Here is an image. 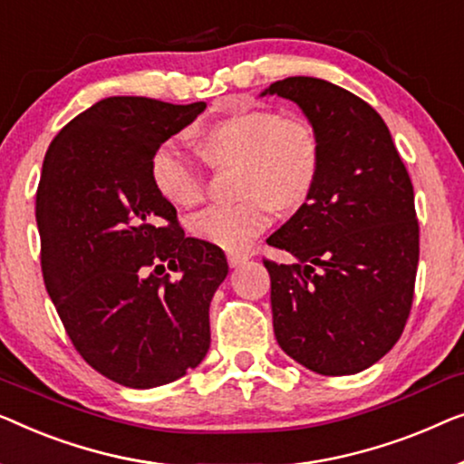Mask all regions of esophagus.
<instances>
[{"label":"esophagus","mask_w":464,"mask_h":464,"mask_svg":"<svg viewBox=\"0 0 464 464\" xmlns=\"http://www.w3.org/2000/svg\"><path fill=\"white\" fill-rule=\"evenodd\" d=\"M247 258H250V254H246V252H229V254H227V263H229V266H239L241 263H246Z\"/></svg>","instance_id":"1"}]
</instances>
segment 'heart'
<instances>
[{"instance_id":"b5f03b06","label":"heart","mask_w":464,"mask_h":464,"mask_svg":"<svg viewBox=\"0 0 464 464\" xmlns=\"http://www.w3.org/2000/svg\"><path fill=\"white\" fill-rule=\"evenodd\" d=\"M199 142L212 164L239 166L235 191L241 199L188 218L195 237L225 250H241L265 231L273 206L292 210L304 204L322 169V142L311 121L266 107L235 104L208 123ZM149 169L155 188L172 204L188 208L204 199V169L176 139L155 147Z\"/></svg>"}]
</instances>
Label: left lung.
I'll return each instance as SVG.
<instances>
[{"label": "left lung", "mask_w": 464, "mask_h": 464, "mask_svg": "<svg viewBox=\"0 0 464 464\" xmlns=\"http://www.w3.org/2000/svg\"><path fill=\"white\" fill-rule=\"evenodd\" d=\"M263 94L295 101L322 142V169L298 212L266 239L276 338L317 374H357L400 341L414 300V188L382 117L349 90L285 77Z\"/></svg>", "instance_id": "left-lung-1"}]
</instances>
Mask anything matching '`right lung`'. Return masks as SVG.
<instances>
[{
    "instance_id": "add662e5",
    "label": "right lung",
    "mask_w": 464,
    "mask_h": 464,
    "mask_svg": "<svg viewBox=\"0 0 464 464\" xmlns=\"http://www.w3.org/2000/svg\"><path fill=\"white\" fill-rule=\"evenodd\" d=\"M204 109L111 96L45 153L35 198L45 290L77 353L123 387L172 382L210 349V300L227 258L185 237L149 169L155 147ZM166 266L179 277L161 278Z\"/></svg>"
}]
</instances>
